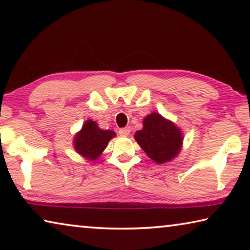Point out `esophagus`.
Returning a JSON list of instances; mask_svg holds the SVG:
<instances>
[{"label": "esophagus", "mask_w": 250, "mask_h": 250, "mask_svg": "<svg viewBox=\"0 0 250 250\" xmlns=\"http://www.w3.org/2000/svg\"><path fill=\"white\" fill-rule=\"evenodd\" d=\"M130 128H122L119 130V134L121 135V137H128V135L130 134Z\"/></svg>", "instance_id": "34e87169"}]
</instances>
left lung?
<instances>
[{
  "mask_svg": "<svg viewBox=\"0 0 250 250\" xmlns=\"http://www.w3.org/2000/svg\"><path fill=\"white\" fill-rule=\"evenodd\" d=\"M143 128L134 134L135 141L155 163L174 160L183 146V131L174 122L158 112H151L143 119Z\"/></svg>",
  "mask_w": 250,
  "mask_h": 250,
  "instance_id": "left-lung-1",
  "label": "left lung"
}]
</instances>
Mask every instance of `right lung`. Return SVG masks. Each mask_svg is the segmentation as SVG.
<instances>
[{
  "mask_svg": "<svg viewBox=\"0 0 250 250\" xmlns=\"http://www.w3.org/2000/svg\"><path fill=\"white\" fill-rule=\"evenodd\" d=\"M115 137V131L100 129L96 121L88 119L75 134L74 149L86 160L96 161L103 154L109 141Z\"/></svg>",
  "mask_w": 250,
  "mask_h": 250,
  "instance_id": "obj_1",
  "label": "right lung"
}]
</instances>
